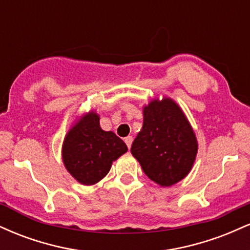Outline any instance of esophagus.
<instances>
[{
  "label": "esophagus",
  "mask_w": 250,
  "mask_h": 250,
  "mask_svg": "<svg viewBox=\"0 0 250 250\" xmlns=\"http://www.w3.org/2000/svg\"><path fill=\"white\" fill-rule=\"evenodd\" d=\"M125 145H127V147L128 148H130L131 147V143H133V137L131 136H127L125 139Z\"/></svg>",
  "instance_id": "1"
}]
</instances>
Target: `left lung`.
<instances>
[{"instance_id": "obj_1", "label": "left lung", "mask_w": 250, "mask_h": 250, "mask_svg": "<svg viewBox=\"0 0 250 250\" xmlns=\"http://www.w3.org/2000/svg\"><path fill=\"white\" fill-rule=\"evenodd\" d=\"M130 151L149 179L169 187L190 171L197 142L185 114L173 100H154L143 109L142 129Z\"/></svg>"}]
</instances>
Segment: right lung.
Listing matches in <instances>:
<instances>
[{
  "label": "right lung",
  "mask_w": 250,
  "mask_h": 250,
  "mask_svg": "<svg viewBox=\"0 0 250 250\" xmlns=\"http://www.w3.org/2000/svg\"><path fill=\"white\" fill-rule=\"evenodd\" d=\"M128 150L113 131L100 127V117L91 111L70 129L64 139L62 159L65 168L82 185L99 182L109 173L111 163Z\"/></svg>",
  "instance_id": "1"
}]
</instances>
